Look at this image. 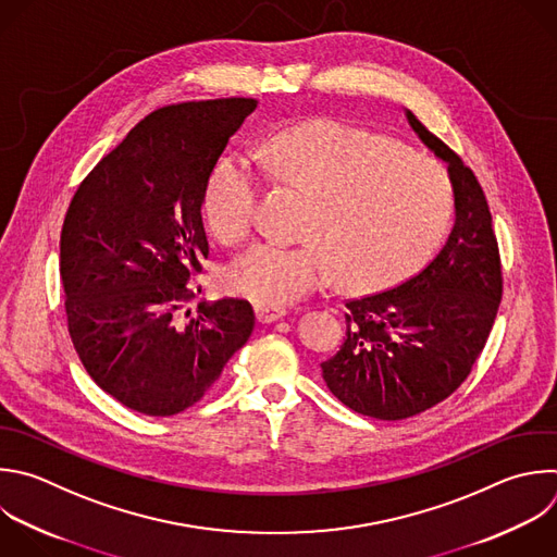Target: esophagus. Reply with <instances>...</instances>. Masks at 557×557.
Masks as SVG:
<instances>
[{
  "label": "esophagus",
  "mask_w": 557,
  "mask_h": 557,
  "mask_svg": "<svg viewBox=\"0 0 557 557\" xmlns=\"http://www.w3.org/2000/svg\"><path fill=\"white\" fill-rule=\"evenodd\" d=\"M256 312H258V319H260L262 323H273V321H277V319H282V317L288 314V310H286L284 306H267V304H260V306L256 308Z\"/></svg>",
  "instance_id": "1"
}]
</instances>
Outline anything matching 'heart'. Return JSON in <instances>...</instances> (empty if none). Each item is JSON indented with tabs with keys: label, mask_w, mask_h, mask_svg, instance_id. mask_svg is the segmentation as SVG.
I'll return each mask as SVG.
<instances>
[{
	"label": "heart",
	"mask_w": 557,
	"mask_h": 557,
	"mask_svg": "<svg viewBox=\"0 0 557 557\" xmlns=\"http://www.w3.org/2000/svg\"><path fill=\"white\" fill-rule=\"evenodd\" d=\"M258 163L310 195L301 230L310 240L258 243L225 271L230 290L267 306L301 299L336 275L362 286L403 280L429 260L450 219L448 174L435 157L338 120L282 128L262 146ZM258 193L247 157L216 163L203 214L219 240L249 234Z\"/></svg>",
	"instance_id": "heart-1"
}]
</instances>
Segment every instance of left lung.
Masks as SVG:
<instances>
[{"mask_svg": "<svg viewBox=\"0 0 557 557\" xmlns=\"http://www.w3.org/2000/svg\"><path fill=\"white\" fill-rule=\"evenodd\" d=\"M405 115L424 146L448 163L453 232L440 253L400 286L345 301V341L321 362L327 389L345 407L387 422L435 407L468 379L503 295L498 243L481 183L409 109Z\"/></svg>", "mask_w": 557, "mask_h": 557, "instance_id": "1", "label": "left lung"}]
</instances>
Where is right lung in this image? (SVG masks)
<instances>
[{
    "mask_svg": "<svg viewBox=\"0 0 557 557\" xmlns=\"http://www.w3.org/2000/svg\"><path fill=\"white\" fill-rule=\"evenodd\" d=\"M256 107L253 98H219L148 113L67 208V330L94 383L131 411L168 418L193 407L253 332L245 299L199 304L195 317L181 310L210 253L208 178Z\"/></svg>",
    "mask_w": 557,
    "mask_h": 557,
    "instance_id": "add662e5",
    "label": "right lung"
}]
</instances>
